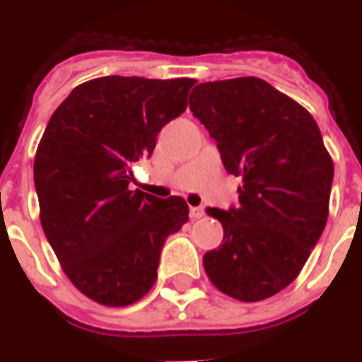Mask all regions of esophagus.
I'll use <instances>...</instances> for the list:
<instances>
[{
	"mask_svg": "<svg viewBox=\"0 0 362 362\" xmlns=\"http://www.w3.org/2000/svg\"><path fill=\"white\" fill-rule=\"evenodd\" d=\"M189 216L191 219H201V217H204V206H191Z\"/></svg>",
	"mask_w": 362,
	"mask_h": 362,
	"instance_id": "obj_1",
	"label": "esophagus"
}]
</instances>
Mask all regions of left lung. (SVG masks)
I'll use <instances>...</instances> for the list:
<instances>
[{
  "mask_svg": "<svg viewBox=\"0 0 362 362\" xmlns=\"http://www.w3.org/2000/svg\"><path fill=\"white\" fill-rule=\"evenodd\" d=\"M189 110L242 178L238 206L208 208L223 243L202 258L206 275L240 301L272 298L298 277L327 223L334 169L318 124L260 78L197 85Z\"/></svg>",
  "mask_w": 362,
  "mask_h": 362,
  "instance_id": "obj_1",
  "label": "left lung"
}]
</instances>
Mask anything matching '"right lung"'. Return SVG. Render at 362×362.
Listing matches in <instances>:
<instances>
[{
  "label": "right lung",
  "instance_id": "add662e5",
  "mask_svg": "<svg viewBox=\"0 0 362 362\" xmlns=\"http://www.w3.org/2000/svg\"><path fill=\"white\" fill-rule=\"evenodd\" d=\"M195 79L105 76L78 85L35 156L40 223L63 272L100 305L126 307L158 277L163 243L189 219L180 197L128 187L160 130L187 107Z\"/></svg>",
  "mask_w": 362,
  "mask_h": 362
}]
</instances>
